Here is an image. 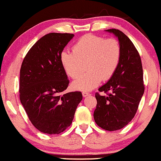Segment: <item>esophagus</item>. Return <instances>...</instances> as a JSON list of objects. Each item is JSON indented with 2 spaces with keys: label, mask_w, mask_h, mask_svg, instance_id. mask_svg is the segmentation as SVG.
Instances as JSON below:
<instances>
[{
  "label": "esophagus",
  "mask_w": 161,
  "mask_h": 161,
  "mask_svg": "<svg viewBox=\"0 0 161 161\" xmlns=\"http://www.w3.org/2000/svg\"><path fill=\"white\" fill-rule=\"evenodd\" d=\"M90 94L88 93V92H82V96L83 97H87V96H89Z\"/></svg>",
  "instance_id": "obj_1"
}]
</instances>
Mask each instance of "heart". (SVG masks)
Wrapping results in <instances>:
<instances>
[{"instance_id":"b5f03b06","label":"heart","mask_w":161,"mask_h":161,"mask_svg":"<svg viewBox=\"0 0 161 161\" xmlns=\"http://www.w3.org/2000/svg\"><path fill=\"white\" fill-rule=\"evenodd\" d=\"M121 47L114 38L87 34L75 42L73 52L64 51L60 60L66 75L77 78L86 64V73L72 83L73 89L88 92L95 88L101 81H108L116 73L121 59Z\"/></svg>"}]
</instances>
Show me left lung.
I'll list each match as a JSON object with an SVG mask.
<instances>
[{"label": "left lung", "mask_w": 161, "mask_h": 161, "mask_svg": "<svg viewBox=\"0 0 161 161\" xmlns=\"http://www.w3.org/2000/svg\"><path fill=\"white\" fill-rule=\"evenodd\" d=\"M119 40L121 59L113 77L95 94L97 105L94 119L98 126L116 131L133 119L145 91L142 60L137 49L129 38L119 29H107Z\"/></svg>", "instance_id": "1"}]
</instances>
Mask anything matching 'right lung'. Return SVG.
<instances>
[{"label":"right lung","instance_id":"right-lung-1","mask_svg":"<svg viewBox=\"0 0 161 161\" xmlns=\"http://www.w3.org/2000/svg\"><path fill=\"white\" fill-rule=\"evenodd\" d=\"M69 33H49L25 55L19 77V98L29 120L43 133L54 135L71 125L81 92L60 95L69 81L60 60V53L72 38Z\"/></svg>","mask_w":161,"mask_h":161}]
</instances>
